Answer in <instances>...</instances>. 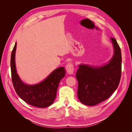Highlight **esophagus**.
<instances>
[{
    "instance_id": "1",
    "label": "esophagus",
    "mask_w": 132,
    "mask_h": 132,
    "mask_svg": "<svg viewBox=\"0 0 132 132\" xmlns=\"http://www.w3.org/2000/svg\"><path fill=\"white\" fill-rule=\"evenodd\" d=\"M74 67L72 62L69 63L66 65V70L67 71V73L69 74H73L74 73Z\"/></svg>"
}]
</instances>
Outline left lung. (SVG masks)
<instances>
[{"label": "left lung", "mask_w": 132, "mask_h": 132, "mask_svg": "<svg viewBox=\"0 0 132 132\" xmlns=\"http://www.w3.org/2000/svg\"><path fill=\"white\" fill-rule=\"evenodd\" d=\"M114 54L109 63L101 67L80 64L76 74L78 97L83 104L94 106L109 98L117 89L122 72L121 51L116 39L111 38Z\"/></svg>", "instance_id": "8db88e82"}]
</instances>
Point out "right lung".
<instances>
[{
	"instance_id": "1",
	"label": "right lung",
	"mask_w": 132,
	"mask_h": 132,
	"mask_svg": "<svg viewBox=\"0 0 132 132\" xmlns=\"http://www.w3.org/2000/svg\"><path fill=\"white\" fill-rule=\"evenodd\" d=\"M16 45V42L12 51L10 60L11 79L16 93L30 105L39 108L50 106L56 97L60 81L65 76L64 68L59 67L54 70L46 79L37 84H26L20 79L16 69L15 56Z\"/></svg>"
}]
</instances>
